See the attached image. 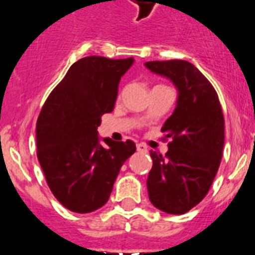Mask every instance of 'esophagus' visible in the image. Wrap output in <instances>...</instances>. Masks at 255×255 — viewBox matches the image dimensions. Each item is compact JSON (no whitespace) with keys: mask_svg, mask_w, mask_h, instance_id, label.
Here are the masks:
<instances>
[{"mask_svg":"<svg viewBox=\"0 0 255 255\" xmlns=\"http://www.w3.org/2000/svg\"><path fill=\"white\" fill-rule=\"evenodd\" d=\"M136 147L138 152H147V147H146V145H143V143H137Z\"/></svg>","mask_w":255,"mask_h":255,"instance_id":"34e87169","label":"esophagus"}]
</instances>
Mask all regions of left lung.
Here are the masks:
<instances>
[{
  "label": "left lung",
  "mask_w": 255,
  "mask_h": 255,
  "mask_svg": "<svg viewBox=\"0 0 255 255\" xmlns=\"http://www.w3.org/2000/svg\"><path fill=\"white\" fill-rule=\"evenodd\" d=\"M152 73L167 77L178 91L173 114L161 132L170 138L165 156L150 151L149 199L168 214H183L209 191L222 159L225 118L218 95L196 66L185 60L147 61Z\"/></svg>",
  "instance_id": "1"
}]
</instances>
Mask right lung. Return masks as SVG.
I'll return each instance as SVG.
<instances>
[{
  "mask_svg": "<svg viewBox=\"0 0 255 255\" xmlns=\"http://www.w3.org/2000/svg\"><path fill=\"white\" fill-rule=\"evenodd\" d=\"M133 57H83L52 90L37 121V156L51 192L66 209L90 213L106 204L133 141L104 138L97 127L113 112L122 75Z\"/></svg>",
  "mask_w": 255,
  "mask_h": 255,
  "instance_id": "add662e5",
  "label": "right lung"
}]
</instances>
